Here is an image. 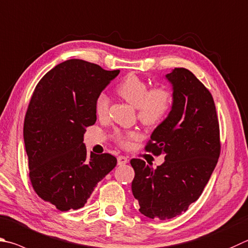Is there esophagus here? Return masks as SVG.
Segmentation results:
<instances>
[{"label": "esophagus", "mask_w": 248, "mask_h": 248, "mask_svg": "<svg viewBox=\"0 0 248 248\" xmlns=\"http://www.w3.org/2000/svg\"><path fill=\"white\" fill-rule=\"evenodd\" d=\"M117 160H118V165H125L129 161L127 157H124V156H118Z\"/></svg>", "instance_id": "34e87169"}]
</instances>
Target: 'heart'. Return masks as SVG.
<instances>
[{"mask_svg": "<svg viewBox=\"0 0 248 248\" xmlns=\"http://www.w3.org/2000/svg\"><path fill=\"white\" fill-rule=\"evenodd\" d=\"M119 95L134 106L138 118L146 125H157L169 114L173 102V94L168 88L158 85L150 89L145 81L136 75L125 77L117 87ZM109 108V97L102 92L95 100V112L98 117L107 115ZM141 137L137 130L116 131L115 139L121 146H129L130 142Z\"/></svg>", "mask_w": 248, "mask_h": 248, "instance_id": "b5f03b06", "label": "heart"}]
</instances>
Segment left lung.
<instances>
[{"mask_svg": "<svg viewBox=\"0 0 248 248\" xmlns=\"http://www.w3.org/2000/svg\"><path fill=\"white\" fill-rule=\"evenodd\" d=\"M166 78L172 84L173 102L167 118L153 131L145 151L165 156L157 168L139 158L132 193L140 213L166 220L186 211L208 183L220 155L219 121L214 98L186 68H174Z\"/></svg>", "mask_w": 248, "mask_h": 248, "instance_id": "1", "label": "left lung"}]
</instances>
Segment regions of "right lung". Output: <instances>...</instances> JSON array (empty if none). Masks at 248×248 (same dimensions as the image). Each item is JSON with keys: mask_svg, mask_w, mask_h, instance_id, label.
Here are the masks:
<instances>
[{"mask_svg": "<svg viewBox=\"0 0 248 248\" xmlns=\"http://www.w3.org/2000/svg\"><path fill=\"white\" fill-rule=\"evenodd\" d=\"M120 70L68 60L39 81L24 124L29 178L34 192L58 210L79 209L116 167L108 153L87 155L85 128L96 121V96Z\"/></svg>", "mask_w": 248, "mask_h": 248, "instance_id": "obj_1", "label": "right lung"}]
</instances>
